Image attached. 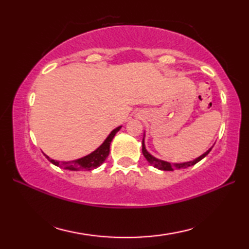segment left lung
Listing matches in <instances>:
<instances>
[{
    "label": "left lung",
    "instance_id": "1",
    "mask_svg": "<svg viewBox=\"0 0 249 249\" xmlns=\"http://www.w3.org/2000/svg\"><path fill=\"white\" fill-rule=\"evenodd\" d=\"M142 155L145 156V158L147 159V161H148L151 166H154L155 168H157L159 170H163V171H172L175 169H182V168H188L190 166H195L196 162H199L200 160L203 159L206 155H208L211 149L213 148V146L211 147L210 149H208L205 151L204 154H202L199 157H196V159L190 160V161H185V162H168L166 160H161L159 158H156L155 156L151 155L148 150L146 149V145H145V133H144V138H142Z\"/></svg>",
    "mask_w": 249,
    "mask_h": 249
}]
</instances>
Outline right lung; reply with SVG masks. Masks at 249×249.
I'll return each instance as SVG.
<instances>
[{
    "instance_id": "1",
    "label": "right lung",
    "mask_w": 249,
    "mask_h": 249,
    "mask_svg": "<svg viewBox=\"0 0 249 249\" xmlns=\"http://www.w3.org/2000/svg\"><path fill=\"white\" fill-rule=\"evenodd\" d=\"M122 126H119V127L113 129L112 132L108 134V136L105 138V141L102 142V144H101L94 151H92L91 154L84 156V157H81L79 159L72 160V161H58V160H54L48 157L47 155L45 156L46 158H47L50 162L53 163L54 166L65 168V169H69L73 171L95 169V168L100 167L105 161V159H107L109 153V145H111V142L113 138H114L115 134L119 132Z\"/></svg>"
}]
</instances>
